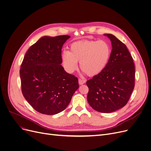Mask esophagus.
Returning a JSON list of instances; mask_svg holds the SVG:
<instances>
[{"label": "esophagus", "instance_id": "obj_1", "mask_svg": "<svg viewBox=\"0 0 151 151\" xmlns=\"http://www.w3.org/2000/svg\"><path fill=\"white\" fill-rule=\"evenodd\" d=\"M78 82H79V84L82 85V84H84L86 83V80H81V79H79Z\"/></svg>", "mask_w": 151, "mask_h": 151}]
</instances>
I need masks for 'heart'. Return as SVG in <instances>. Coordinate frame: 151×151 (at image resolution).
<instances>
[{
  "label": "heart",
  "instance_id": "b5f03b06",
  "mask_svg": "<svg viewBox=\"0 0 151 151\" xmlns=\"http://www.w3.org/2000/svg\"><path fill=\"white\" fill-rule=\"evenodd\" d=\"M111 48L105 40H81L70 45V51H63L62 60L66 69L73 72L78 67L89 76L100 74L107 67Z\"/></svg>",
  "mask_w": 151,
  "mask_h": 151
}]
</instances>
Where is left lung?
Masks as SVG:
<instances>
[{"instance_id":"8db88e82","label":"left lung","mask_w":151,"mask_h":151,"mask_svg":"<svg viewBox=\"0 0 151 151\" xmlns=\"http://www.w3.org/2000/svg\"><path fill=\"white\" fill-rule=\"evenodd\" d=\"M112 45L111 55L104 71L86 82L88 101L100 113H109L122 108L134 87V65L127 47L112 34H105Z\"/></svg>"}]
</instances>
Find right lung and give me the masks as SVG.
<instances>
[{"instance_id": "1", "label": "right lung", "mask_w": 151, "mask_h": 151, "mask_svg": "<svg viewBox=\"0 0 151 151\" xmlns=\"http://www.w3.org/2000/svg\"><path fill=\"white\" fill-rule=\"evenodd\" d=\"M70 37L44 36L32 45L19 71L23 96L37 111L53 115L64 110L78 89V80L60 65L63 45Z\"/></svg>"}]
</instances>
